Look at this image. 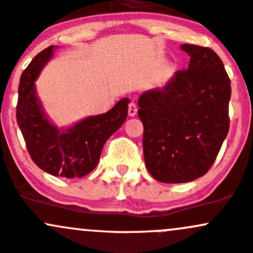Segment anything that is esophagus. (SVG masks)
Segmentation results:
<instances>
[{"mask_svg": "<svg viewBox=\"0 0 253 253\" xmlns=\"http://www.w3.org/2000/svg\"><path fill=\"white\" fill-rule=\"evenodd\" d=\"M137 106H135L134 103H131V104L128 105V116L129 118H134L135 115H137Z\"/></svg>", "mask_w": 253, "mask_h": 253, "instance_id": "34e87169", "label": "esophagus"}]
</instances>
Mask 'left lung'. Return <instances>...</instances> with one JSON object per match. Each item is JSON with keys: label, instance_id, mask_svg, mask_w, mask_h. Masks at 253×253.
<instances>
[{"label": "left lung", "instance_id": "obj_1", "mask_svg": "<svg viewBox=\"0 0 253 253\" xmlns=\"http://www.w3.org/2000/svg\"><path fill=\"white\" fill-rule=\"evenodd\" d=\"M190 63L164 87L138 99L148 171L162 183H187L206 173L229 129L230 80L211 48L182 44Z\"/></svg>", "mask_w": 253, "mask_h": 253}]
</instances>
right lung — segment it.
I'll return each mask as SVG.
<instances>
[{
    "label": "right lung",
    "instance_id": "right-lung-1",
    "mask_svg": "<svg viewBox=\"0 0 253 253\" xmlns=\"http://www.w3.org/2000/svg\"><path fill=\"white\" fill-rule=\"evenodd\" d=\"M55 49L57 46H50L42 50L21 74L17 121L29 154L40 169L55 177L81 178L94 169L108 138L125 122L129 99L122 98L105 114L87 116L69 127L55 126L35 84Z\"/></svg>",
    "mask_w": 253,
    "mask_h": 253
}]
</instances>
